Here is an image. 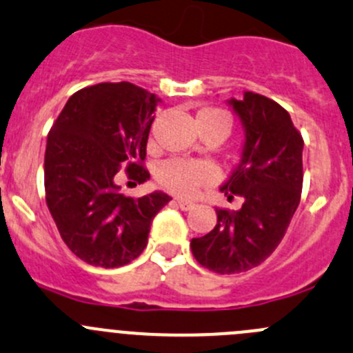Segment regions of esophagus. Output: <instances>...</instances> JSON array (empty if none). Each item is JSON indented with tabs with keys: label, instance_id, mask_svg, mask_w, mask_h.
I'll return each mask as SVG.
<instances>
[{
	"label": "esophagus",
	"instance_id": "obj_1",
	"mask_svg": "<svg viewBox=\"0 0 353 353\" xmlns=\"http://www.w3.org/2000/svg\"><path fill=\"white\" fill-rule=\"evenodd\" d=\"M177 205H179L181 210H191V208L194 207L193 201H191V200H183V198H181V200H177Z\"/></svg>",
	"mask_w": 353,
	"mask_h": 353
}]
</instances>
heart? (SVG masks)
I'll use <instances>...</instances> for the list:
<instances>
[{
    "label": "heart",
    "mask_w": 353,
    "mask_h": 353,
    "mask_svg": "<svg viewBox=\"0 0 353 353\" xmlns=\"http://www.w3.org/2000/svg\"><path fill=\"white\" fill-rule=\"evenodd\" d=\"M198 129H217L228 136L231 131V117L219 108H203L196 115ZM215 169L203 160L169 159L160 163L157 170V179L167 191L179 196H191L200 186L215 181Z\"/></svg>",
    "instance_id": "1"
}]
</instances>
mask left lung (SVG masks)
<instances>
[{"label": "left lung", "mask_w": 353, "mask_h": 353, "mask_svg": "<svg viewBox=\"0 0 353 353\" xmlns=\"http://www.w3.org/2000/svg\"><path fill=\"white\" fill-rule=\"evenodd\" d=\"M245 128L241 160L221 191L243 196L239 210L217 208V224L191 239L200 265L217 274L256 268L281 243L300 203L303 138L288 112L274 100L246 91L229 100Z\"/></svg>", "instance_id": "8db88e82"}]
</instances>
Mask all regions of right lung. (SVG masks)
I'll return each mask as SVG.
<instances>
[{"mask_svg":"<svg viewBox=\"0 0 353 353\" xmlns=\"http://www.w3.org/2000/svg\"><path fill=\"white\" fill-rule=\"evenodd\" d=\"M159 98L131 82H101L77 91L48 134L46 205L65 245L97 268H121L148 243L153 217L170 201L162 191L132 198L119 172L145 183L143 167Z\"/></svg>","mask_w":353,"mask_h":353,"instance_id":"right-lung-1","label":"right lung"}]
</instances>
